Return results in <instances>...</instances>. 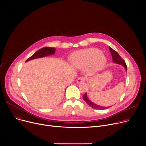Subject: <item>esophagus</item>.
Here are the masks:
<instances>
[{
	"label": "esophagus",
	"mask_w": 146,
	"mask_h": 146,
	"mask_svg": "<svg viewBox=\"0 0 146 146\" xmlns=\"http://www.w3.org/2000/svg\"><path fill=\"white\" fill-rule=\"evenodd\" d=\"M85 81V78L84 77H79V78H78L77 80H76V82L79 83H81V82H83Z\"/></svg>",
	"instance_id": "obj_1"
}]
</instances>
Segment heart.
I'll list each match as a JSON object with an SVG mask.
<instances>
[{
  "mask_svg": "<svg viewBox=\"0 0 146 146\" xmlns=\"http://www.w3.org/2000/svg\"><path fill=\"white\" fill-rule=\"evenodd\" d=\"M72 63L79 68L87 66L92 63L95 69L102 68L106 63V58L101 50L90 48L80 50L74 53L72 57Z\"/></svg>",
  "mask_w": 146,
  "mask_h": 146,
  "instance_id": "b5f03b06",
  "label": "heart"
}]
</instances>
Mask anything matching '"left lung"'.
<instances>
[{"label": "left lung", "mask_w": 146, "mask_h": 146, "mask_svg": "<svg viewBox=\"0 0 146 146\" xmlns=\"http://www.w3.org/2000/svg\"><path fill=\"white\" fill-rule=\"evenodd\" d=\"M110 51L111 53V55H112V60H113L112 61H113V62L123 66L124 67V68H125V70L127 72V64L125 62V61L121 58V57L119 55V54L117 51H115L114 50H113L111 47H110ZM83 99H84V101H85L88 104V105H89L90 107H92V108H94V109H96V110H105L106 108H109V107H104V106H99V105H98L93 103L92 102H91L89 100V99L88 98L87 93L83 95Z\"/></svg>", "instance_id": "1"}]
</instances>
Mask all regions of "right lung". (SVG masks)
Returning a JSON list of instances; mask_svg holds the SVG:
<instances>
[{"label": "right lung", "instance_id": "add662e5", "mask_svg": "<svg viewBox=\"0 0 146 146\" xmlns=\"http://www.w3.org/2000/svg\"><path fill=\"white\" fill-rule=\"evenodd\" d=\"M55 51H56L55 48H51V47L42 48L39 50H38L32 56H31L29 58H28L26 61V62L29 60H31L33 59L40 58V57H43L47 56L52 55L53 54L55 53Z\"/></svg>", "mask_w": 146, "mask_h": 146}]
</instances>
